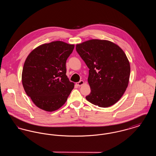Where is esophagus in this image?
Instances as JSON below:
<instances>
[{"label":"esophagus","instance_id":"1","mask_svg":"<svg viewBox=\"0 0 156 156\" xmlns=\"http://www.w3.org/2000/svg\"><path fill=\"white\" fill-rule=\"evenodd\" d=\"M84 83H85V82H84L83 81H82V80L78 82H76V85H77V86H78V87H81V86H82V85H83Z\"/></svg>","mask_w":156,"mask_h":156}]
</instances>
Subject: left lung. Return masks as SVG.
<instances>
[{"label": "left lung", "mask_w": 156, "mask_h": 156, "mask_svg": "<svg viewBox=\"0 0 156 156\" xmlns=\"http://www.w3.org/2000/svg\"><path fill=\"white\" fill-rule=\"evenodd\" d=\"M76 50L89 68V102L102 108L116 104L128 86L130 66L118 45L108 40L92 39L76 45Z\"/></svg>", "instance_id": "8db88e82"}]
</instances>
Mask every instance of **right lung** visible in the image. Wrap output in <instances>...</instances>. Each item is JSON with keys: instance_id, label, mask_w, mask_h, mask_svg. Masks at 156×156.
Returning a JSON list of instances; mask_svg holds the SVG:
<instances>
[{"instance_id": "right-lung-1", "label": "right lung", "mask_w": 156, "mask_h": 156, "mask_svg": "<svg viewBox=\"0 0 156 156\" xmlns=\"http://www.w3.org/2000/svg\"><path fill=\"white\" fill-rule=\"evenodd\" d=\"M74 45L61 41L40 45L27 56L22 80L26 94L38 108L47 112L60 108L67 101L74 83L66 75V61Z\"/></svg>"}]
</instances>
